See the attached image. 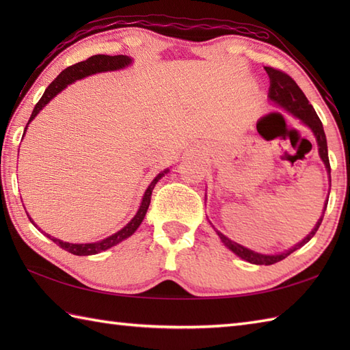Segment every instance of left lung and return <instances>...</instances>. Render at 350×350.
Here are the masks:
<instances>
[{
    "mask_svg": "<svg viewBox=\"0 0 350 350\" xmlns=\"http://www.w3.org/2000/svg\"><path fill=\"white\" fill-rule=\"evenodd\" d=\"M265 70L267 72V75H269V79H271L269 94H267L269 100H272L273 103H277L278 107L284 108L286 111H288L290 114L298 117L299 120L306 126H308L311 132L314 133L316 141H317V147H319V154H321V159L325 163L326 171H328L329 187H331V165H329V158H328V144H326V137H325V131H323L321 118L317 117L313 105H311V103L308 102V99L306 98V94L302 93V90L298 87V84H296L295 81L290 78L286 72L273 69V68H265ZM326 204H328V198H326L322 217L317 219V224L314 226L313 230H311L310 234L304 237V239L299 243H296L295 247H292L284 252H281V254H260V252L251 251L248 248L242 247V245H239V243L230 241L227 236H224L221 232H218V230L215 227L213 228H215V232H217V234L219 236V239L222 241V243H224L228 250H232L236 256H239L241 258L247 260V262H250L252 265H273V263H277V262H280V260L286 258L287 256L292 254L293 251L304 247V245H306L311 239V237L316 234L319 227H321V224H322L323 215H325V211H326Z\"/></svg>",
    "mask_w": 350,
    "mask_h": 350,
    "instance_id": "8db88e82",
    "label": "left lung"
}]
</instances>
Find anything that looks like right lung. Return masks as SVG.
Returning <instances> with one entry per match:
<instances>
[{
    "label": "right lung",
    "instance_id": "add662e5",
    "mask_svg": "<svg viewBox=\"0 0 350 350\" xmlns=\"http://www.w3.org/2000/svg\"><path fill=\"white\" fill-rule=\"evenodd\" d=\"M131 63H132V60H131V57H128V55H93L90 58H87L85 62H79L77 64L69 66L68 69H64L60 73V75H58L54 81H52V83L48 85L46 90H44L40 100L36 103V107H34L33 113H31V117H29V120H28V123L25 126V131L28 128V124L31 123L33 118L43 109V107L48 105L49 100L52 98H55V96L60 93V92H63L64 88L68 87L69 84L75 83L77 79L85 78L88 75H94V73L123 69V68H126V66H129ZM25 131H24V135H25ZM167 173H168V170L162 171V173H159L158 176H156L154 179H153V182L148 185V188L144 192L143 202H141V206H139V209H138L135 217H133L122 230H118L117 233L105 237V239L98 241V242H93V243H69V242H63L60 239H57V237H52L48 233H44V236H48L51 241H54L57 245H60L63 250L69 251V252H72V254H75V256H93V254H98V252L105 251V250H108L111 247H114V245L120 243L122 241L126 239V237H129V236H132L133 233L137 232V228L139 227V224H141V222H143V219L146 217V212L148 209V204H150L152 192H153L154 185L158 183V180L161 179V177L163 174H167ZM29 221H31L33 224H34V221L31 218H29Z\"/></svg>",
    "mask_w": 350,
    "mask_h": 350
}]
</instances>
